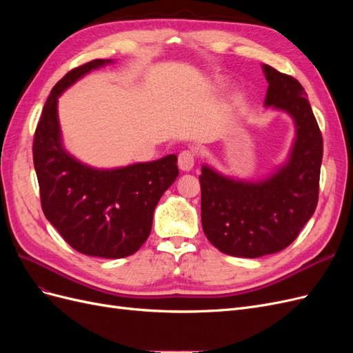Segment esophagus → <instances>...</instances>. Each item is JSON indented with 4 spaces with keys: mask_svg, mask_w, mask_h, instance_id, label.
I'll return each instance as SVG.
<instances>
[{
    "mask_svg": "<svg viewBox=\"0 0 353 353\" xmlns=\"http://www.w3.org/2000/svg\"><path fill=\"white\" fill-rule=\"evenodd\" d=\"M194 162H196V154L191 150L181 152L178 156V166L181 170H184V172H188V170L193 169Z\"/></svg>",
    "mask_w": 353,
    "mask_h": 353,
    "instance_id": "1",
    "label": "esophagus"
}]
</instances>
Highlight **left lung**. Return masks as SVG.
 I'll return each mask as SVG.
<instances>
[{
  "label": "left lung",
  "instance_id": "left-lung-1",
  "mask_svg": "<svg viewBox=\"0 0 353 353\" xmlns=\"http://www.w3.org/2000/svg\"><path fill=\"white\" fill-rule=\"evenodd\" d=\"M265 105L292 116L296 138L287 162L262 181H241L201 166V225L208 240L236 258H261L290 245L314 215L323 135L303 87L293 77L262 66Z\"/></svg>",
  "mask_w": 353,
  "mask_h": 353
}]
</instances>
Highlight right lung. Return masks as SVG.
Returning a JSON list of instances; mask_svg holds the SVG:
<instances>
[{"label": "right lung", "mask_w": 353, "mask_h": 353, "mask_svg": "<svg viewBox=\"0 0 353 353\" xmlns=\"http://www.w3.org/2000/svg\"><path fill=\"white\" fill-rule=\"evenodd\" d=\"M113 60L97 59L72 69L51 90L34 137V165L46 218L74 250L104 259L134 254L150 236L160 197L179 170L176 156L116 169H95L61 143L59 95L83 74Z\"/></svg>", "instance_id": "1"}]
</instances>
